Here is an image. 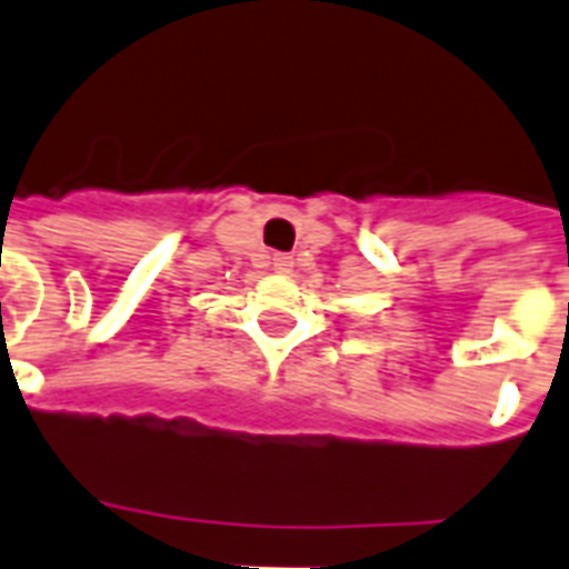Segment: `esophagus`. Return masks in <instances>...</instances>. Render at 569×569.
<instances>
[{
	"instance_id": "obj_1",
	"label": "esophagus",
	"mask_w": 569,
	"mask_h": 569,
	"mask_svg": "<svg viewBox=\"0 0 569 569\" xmlns=\"http://www.w3.org/2000/svg\"><path fill=\"white\" fill-rule=\"evenodd\" d=\"M273 268H277V271H289V268H292V259H289V256H277V259H273Z\"/></svg>"
}]
</instances>
